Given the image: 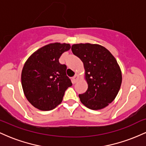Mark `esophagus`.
<instances>
[{"label": "esophagus", "instance_id": "esophagus-1", "mask_svg": "<svg viewBox=\"0 0 146 146\" xmlns=\"http://www.w3.org/2000/svg\"><path fill=\"white\" fill-rule=\"evenodd\" d=\"M78 79H79V75L78 74H75L74 75V77H73V83L77 82V81H78Z\"/></svg>", "mask_w": 146, "mask_h": 146}]
</instances>
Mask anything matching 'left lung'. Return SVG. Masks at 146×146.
Masks as SVG:
<instances>
[{
	"label": "left lung",
	"instance_id": "8db88e82",
	"mask_svg": "<svg viewBox=\"0 0 146 146\" xmlns=\"http://www.w3.org/2000/svg\"><path fill=\"white\" fill-rule=\"evenodd\" d=\"M72 52L82 61L88 89L79 95L80 101L91 110L105 108L115 100L122 81L119 66L111 53L100 44H75Z\"/></svg>",
	"mask_w": 146,
	"mask_h": 146
}]
</instances>
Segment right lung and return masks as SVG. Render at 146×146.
<instances>
[{"mask_svg":"<svg viewBox=\"0 0 146 146\" xmlns=\"http://www.w3.org/2000/svg\"><path fill=\"white\" fill-rule=\"evenodd\" d=\"M69 44L51 43L37 50L23 66L21 82L31 104L40 110H51L61 104L65 91L72 86L66 75V66L59 62Z\"/></svg>","mask_w":146,"mask_h":146,"instance_id":"1","label":"right lung"}]
</instances>
